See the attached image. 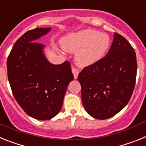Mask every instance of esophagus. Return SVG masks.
<instances>
[{
    "label": "esophagus",
    "instance_id": "obj_1",
    "mask_svg": "<svg viewBox=\"0 0 146 146\" xmlns=\"http://www.w3.org/2000/svg\"><path fill=\"white\" fill-rule=\"evenodd\" d=\"M72 73H73V75H74V79H77V77H78V74H79V71L77 70V69L75 68H72Z\"/></svg>",
    "mask_w": 146,
    "mask_h": 146
}]
</instances>
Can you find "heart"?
<instances>
[{
    "label": "heart",
    "instance_id": "b5f03b06",
    "mask_svg": "<svg viewBox=\"0 0 146 146\" xmlns=\"http://www.w3.org/2000/svg\"><path fill=\"white\" fill-rule=\"evenodd\" d=\"M110 42L108 34L91 29L69 33L60 41L64 50L71 53L76 52V64L82 68L100 61L108 52Z\"/></svg>",
    "mask_w": 146,
    "mask_h": 146
}]
</instances>
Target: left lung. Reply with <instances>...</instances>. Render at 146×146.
<instances>
[{"label": "left lung", "mask_w": 146, "mask_h": 146, "mask_svg": "<svg viewBox=\"0 0 146 146\" xmlns=\"http://www.w3.org/2000/svg\"><path fill=\"white\" fill-rule=\"evenodd\" d=\"M137 59L129 42L114 33L111 47L100 61L78 75L86 112L96 119L114 116L128 104L135 86Z\"/></svg>", "instance_id": "1"}]
</instances>
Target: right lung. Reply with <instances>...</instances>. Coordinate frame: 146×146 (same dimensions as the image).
I'll use <instances>...</instances> for the list:
<instances>
[{"label": "right lung", "mask_w": 146, "mask_h": 146, "mask_svg": "<svg viewBox=\"0 0 146 146\" xmlns=\"http://www.w3.org/2000/svg\"><path fill=\"white\" fill-rule=\"evenodd\" d=\"M50 31L49 27L27 31L15 42L7 59L8 79L15 99L29 116L41 121L60 112L74 79L69 61L51 64L44 45L36 42Z\"/></svg>", "instance_id": "add662e5"}]
</instances>
